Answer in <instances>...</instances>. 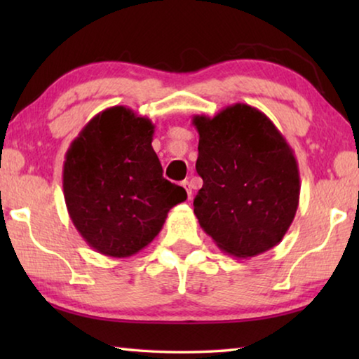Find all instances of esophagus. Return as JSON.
Instances as JSON below:
<instances>
[{"mask_svg": "<svg viewBox=\"0 0 359 359\" xmlns=\"http://www.w3.org/2000/svg\"><path fill=\"white\" fill-rule=\"evenodd\" d=\"M182 187H184L185 190H187V196H188V199H191V194H193V191H191V185H190V182H188V180H184V182H182Z\"/></svg>", "mask_w": 359, "mask_h": 359, "instance_id": "1", "label": "esophagus"}]
</instances>
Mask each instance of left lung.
I'll use <instances>...</instances> for the list:
<instances>
[{"label": "left lung", "instance_id": "8db88e82", "mask_svg": "<svg viewBox=\"0 0 359 359\" xmlns=\"http://www.w3.org/2000/svg\"><path fill=\"white\" fill-rule=\"evenodd\" d=\"M193 125L203 177L193 205L201 228L238 258L276 247L299 204V169L287 139L263 112L242 102L212 118L194 115Z\"/></svg>", "mask_w": 359, "mask_h": 359}]
</instances>
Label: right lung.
<instances>
[{"label":"right lung","instance_id":"obj_1","mask_svg":"<svg viewBox=\"0 0 359 359\" xmlns=\"http://www.w3.org/2000/svg\"><path fill=\"white\" fill-rule=\"evenodd\" d=\"M155 126L125 106L88 121L66 151V208L83 241L96 252L126 258L160 233L168 212L187 191L163 177L151 141Z\"/></svg>","mask_w":359,"mask_h":359}]
</instances>
